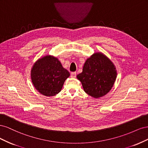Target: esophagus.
Listing matches in <instances>:
<instances>
[{
	"instance_id": "obj_1",
	"label": "esophagus",
	"mask_w": 148,
	"mask_h": 148,
	"mask_svg": "<svg viewBox=\"0 0 148 148\" xmlns=\"http://www.w3.org/2000/svg\"><path fill=\"white\" fill-rule=\"evenodd\" d=\"M76 76H77V73L76 72H71V77L75 78Z\"/></svg>"
}]
</instances>
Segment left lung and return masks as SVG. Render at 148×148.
Masks as SVG:
<instances>
[{
	"instance_id": "8db88e82",
	"label": "left lung",
	"mask_w": 148,
	"mask_h": 148,
	"mask_svg": "<svg viewBox=\"0 0 148 148\" xmlns=\"http://www.w3.org/2000/svg\"><path fill=\"white\" fill-rule=\"evenodd\" d=\"M77 77L85 92L94 98H99L111 90L117 78V70L108 57L96 52L86 59L83 71Z\"/></svg>"
}]
</instances>
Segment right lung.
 <instances>
[{"label": "right lung", "instance_id": "add662e5", "mask_svg": "<svg viewBox=\"0 0 148 148\" xmlns=\"http://www.w3.org/2000/svg\"><path fill=\"white\" fill-rule=\"evenodd\" d=\"M31 81L41 95L53 96L60 92L70 73L57 57L45 56L34 64L31 71Z\"/></svg>", "mask_w": 148, "mask_h": 148}]
</instances>
